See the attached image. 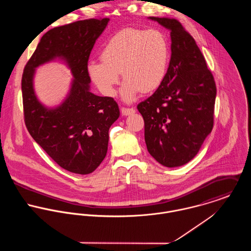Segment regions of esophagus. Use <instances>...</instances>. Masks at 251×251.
I'll use <instances>...</instances> for the list:
<instances>
[{"instance_id": "obj_1", "label": "esophagus", "mask_w": 251, "mask_h": 251, "mask_svg": "<svg viewBox=\"0 0 251 251\" xmlns=\"http://www.w3.org/2000/svg\"><path fill=\"white\" fill-rule=\"evenodd\" d=\"M121 110H122V114L125 115V116H128V115H131V114L135 113L134 108L122 107Z\"/></svg>"}]
</instances>
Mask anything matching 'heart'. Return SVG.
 <instances>
[{
    "instance_id": "1",
    "label": "heart",
    "mask_w": 251,
    "mask_h": 251,
    "mask_svg": "<svg viewBox=\"0 0 251 251\" xmlns=\"http://www.w3.org/2000/svg\"><path fill=\"white\" fill-rule=\"evenodd\" d=\"M100 60L88 65L92 82L101 94L113 97L122 72V97L132 101L141 91L152 92L163 82L170 61L168 40L158 30L126 28L108 39Z\"/></svg>"
}]
</instances>
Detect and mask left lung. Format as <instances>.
<instances>
[{"label": "left lung", "mask_w": 251, "mask_h": 251, "mask_svg": "<svg viewBox=\"0 0 251 251\" xmlns=\"http://www.w3.org/2000/svg\"><path fill=\"white\" fill-rule=\"evenodd\" d=\"M149 18L170 30L171 59L161 85L137 109L150 154L163 166L179 167L197 154L213 129L215 79L194 38L177 19Z\"/></svg>", "instance_id": "obj_1"}]
</instances>
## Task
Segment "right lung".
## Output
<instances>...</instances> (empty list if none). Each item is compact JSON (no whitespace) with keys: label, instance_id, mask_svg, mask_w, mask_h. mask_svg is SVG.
<instances>
[{"label":"right lung","instance_id":"add662e5","mask_svg":"<svg viewBox=\"0 0 251 251\" xmlns=\"http://www.w3.org/2000/svg\"><path fill=\"white\" fill-rule=\"evenodd\" d=\"M109 18L86 19L45 33L22 75L24 119L34 140L62 168L75 174L94 172L107 153L109 128L119 118L114 99L90 92L88 61ZM64 59L75 79L59 107L45 108L36 98L33 75L40 64Z\"/></svg>","mask_w":251,"mask_h":251}]
</instances>
